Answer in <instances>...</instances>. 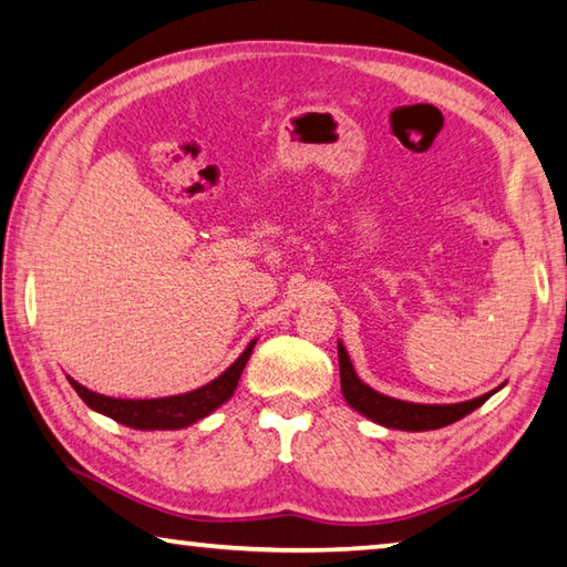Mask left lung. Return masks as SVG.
<instances>
[{
  "instance_id": "obj_1",
  "label": "left lung",
  "mask_w": 567,
  "mask_h": 567,
  "mask_svg": "<svg viewBox=\"0 0 567 567\" xmlns=\"http://www.w3.org/2000/svg\"><path fill=\"white\" fill-rule=\"evenodd\" d=\"M337 354H339V379H342V394L347 399V404L357 409L359 414H364L367 419H372L386 429L429 431V429L449 426L454 424V421L471 414L473 409H478L483 401L496 394V391L503 386L501 384L498 389H493L478 399L461 401V404H411V401L391 399V396L379 394V391H374L372 386H367L362 379L357 377L342 342L337 344Z\"/></svg>"
}]
</instances>
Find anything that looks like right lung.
Here are the masks:
<instances>
[{"label":"right lung","instance_id":"add662e5","mask_svg":"<svg viewBox=\"0 0 567 567\" xmlns=\"http://www.w3.org/2000/svg\"><path fill=\"white\" fill-rule=\"evenodd\" d=\"M255 339L248 344V349L235 359V362L225 369V372L213 379L210 384H205L188 394L178 396H163V399H113L96 394L86 386L69 377V384L76 389V394L86 401L89 409L99 411L113 421H118L123 426L141 429V431H156V429H185L200 421L203 416L213 414L215 409L225 404L233 396L235 386L240 382V374L248 359L252 354Z\"/></svg>","mask_w":567,"mask_h":567}]
</instances>
